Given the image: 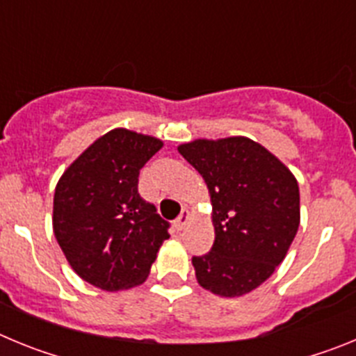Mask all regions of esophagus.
Masks as SVG:
<instances>
[{"label": "esophagus", "instance_id": "34e87169", "mask_svg": "<svg viewBox=\"0 0 356 356\" xmlns=\"http://www.w3.org/2000/svg\"><path fill=\"white\" fill-rule=\"evenodd\" d=\"M188 221H191V212H188V210H181V213L176 217V221H175L176 229H184Z\"/></svg>", "mask_w": 356, "mask_h": 356}]
</instances>
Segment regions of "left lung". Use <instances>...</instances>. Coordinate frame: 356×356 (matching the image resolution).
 <instances>
[{
  "label": "left lung",
  "mask_w": 356,
  "mask_h": 356,
  "mask_svg": "<svg viewBox=\"0 0 356 356\" xmlns=\"http://www.w3.org/2000/svg\"><path fill=\"white\" fill-rule=\"evenodd\" d=\"M205 180L216 241L193 257L197 284L225 298L262 285L285 259L300 226V187L273 153L246 137L181 144Z\"/></svg>",
  "instance_id": "8db88e82"
}]
</instances>
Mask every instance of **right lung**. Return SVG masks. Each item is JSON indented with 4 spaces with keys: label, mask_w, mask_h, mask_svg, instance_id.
I'll use <instances>...</instances> for the list:
<instances>
[{
    "label": "right lung",
    "mask_w": 356,
    "mask_h": 356,
    "mask_svg": "<svg viewBox=\"0 0 356 356\" xmlns=\"http://www.w3.org/2000/svg\"><path fill=\"white\" fill-rule=\"evenodd\" d=\"M162 140L115 128L90 144L62 175L53 232L78 276L103 291L143 284L169 222L139 194V172Z\"/></svg>",
    "instance_id": "1"
}]
</instances>
